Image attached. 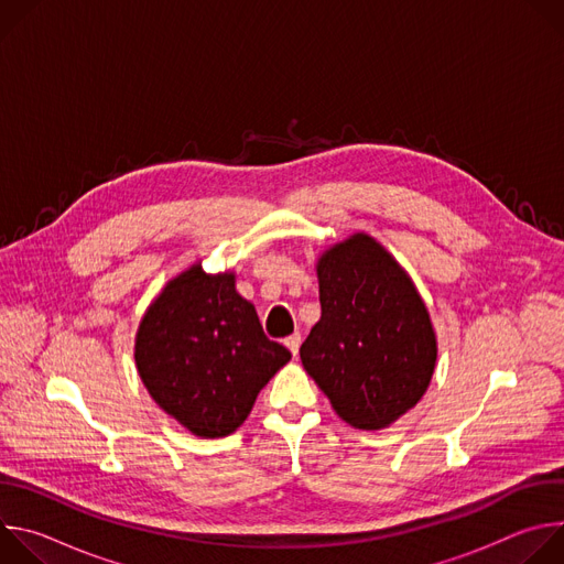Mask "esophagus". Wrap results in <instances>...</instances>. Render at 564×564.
Instances as JSON below:
<instances>
[{
  "label": "esophagus",
  "instance_id": "34e87169",
  "mask_svg": "<svg viewBox=\"0 0 564 564\" xmlns=\"http://www.w3.org/2000/svg\"><path fill=\"white\" fill-rule=\"evenodd\" d=\"M283 344H285V346H288V350L296 357V355H299V346H301V335H299V333H294V335H290Z\"/></svg>",
  "mask_w": 564,
  "mask_h": 564
}]
</instances>
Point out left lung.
I'll list each match as a JSON object with an SVG mask.
<instances>
[{
  "label": "left lung",
  "mask_w": 564,
  "mask_h": 564,
  "mask_svg": "<svg viewBox=\"0 0 564 564\" xmlns=\"http://www.w3.org/2000/svg\"><path fill=\"white\" fill-rule=\"evenodd\" d=\"M316 276L321 318L299 350L303 368L346 424L386 429L431 383V314L406 270L364 231L321 254Z\"/></svg>",
  "instance_id": "obj_1"
}]
</instances>
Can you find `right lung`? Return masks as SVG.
Here are the masks:
<instances>
[{"mask_svg": "<svg viewBox=\"0 0 564 564\" xmlns=\"http://www.w3.org/2000/svg\"><path fill=\"white\" fill-rule=\"evenodd\" d=\"M138 375L155 404L189 433H234L261 388L290 361L270 341L254 305L236 292L234 272L194 263L147 307L135 335Z\"/></svg>", "mask_w": 564, "mask_h": 564, "instance_id": "right-lung-1", "label": "right lung"}]
</instances>
